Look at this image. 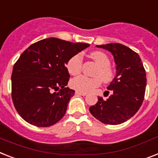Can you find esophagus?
<instances>
[{"instance_id": "1", "label": "esophagus", "mask_w": 158, "mask_h": 158, "mask_svg": "<svg viewBox=\"0 0 158 158\" xmlns=\"http://www.w3.org/2000/svg\"><path fill=\"white\" fill-rule=\"evenodd\" d=\"M75 94H76V95H80V96H83V97H84V96H86V95H87V93H85V92H78V91H77V92H75Z\"/></svg>"}]
</instances>
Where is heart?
<instances>
[{
	"mask_svg": "<svg viewBox=\"0 0 158 158\" xmlns=\"http://www.w3.org/2000/svg\"><path fill=\"white\" fill-rule=\"evenodd\" d=\"M90 56L98 65L99 69L97 70L93 78L79 75L70 80V88L81 92H88L94 89L101 84V79L104 82L111 81L114 78V72L110 67V61L108 56L100 51H95L90 53ZM82 67V57L80 54H75L70 57L66 62V69L70 75H77L79 74Z\"/></svg>",
	"mask_w": 158,
	"mask_h": 158,
	"instance_id": "1",
	"label": "heart"
}]
</instances>
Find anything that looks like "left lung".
Listing matches in <instances>:
<instances>
[{"label": "left lung", "mask_w": 158, "mask_h": 158, "mask_svg": "<svg viewBox=\"0 0 158 158\" xmlns=\"http://www.w3.org/2000/svg\"><path fill=\"white\" fill-rule=\"evenodd\" d=\"M97 47L112 53L116 75L107 87L112 94L106 101L98 97L97 103L91 106L89 111L105 124L123 123L135 114L143 103L147 82L145 70L139 55L123 44L111 43Z\"/></svg>", "instance_id": "obj_1"}]
</instances>
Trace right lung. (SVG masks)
<instances>
[{
	"label": "right lung",
	"mask_w": 158,
	"mask_h": 158,
	"mask_svg": "<svg viewBox=\"0 0 158 158\" xmlns=\"http://www.w3.org/2000/svg\"><path fill=\"white\" fill-rule=\"evenodd\" d=\"M90 44L47 38L30 45L15 64L12 100L19 115L31 125L46 127L66 114L75 91L66 87V62Z\"/></svg>",
	"instance_id": "1"
}]
</instances>
